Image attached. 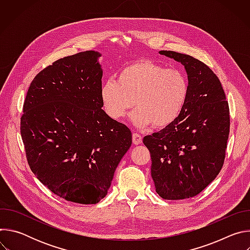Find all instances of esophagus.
<instances>
[{
    "label": "esophagus",
    "instance_id": "esophagus-1",
    "mask_svg": "<svg viewBox=\"0 0 250 250\" xmlns=\"http://www.w3.org/2000/svg\"><path fill=\"white\" fill-rule=\"evenodd\" d=\"M132 142H133V145L141 144V142H142V136L139 133L133 132L132 133Z\"/></svg>",
    "mask_w": 250,
    "mask_h": 250
}]
</instances>
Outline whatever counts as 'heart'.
I'll use <instances>...</instances> for the list:
<instances>
[{
	"label": "heart",
	"instance_id": "1",
	"mask_svg": "<svg viewBox=\"0 0 250 250\" xmlns=\"http://www.w3.org/2000/svg\"><path fill=\"white\" fill-rule=\"evenodd\" d=\"M188 93V80L182 71L144 59L123 68L118 80L104 81L101 99L112 120L124 119L134 103L136 110L130 119L136 127L153 125L163 128L179 117Z\"/></svg>",
	"mask_w": 250,
	"mask_h": 250
}]
</instances>
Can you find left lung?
<instances>
[{"instance_id":"left-lung-1","label":"left lung","mask_w":250,"mask_h":250,"mask_svg":"<svg viewBox=\"0 0 250 250\" xmlns=\"http://www.w3.org/2000/svg\"><path fill=\"white\" fill-rule=\"evenodd\" d=\"M161 55L184 65L189 93L170 125L144 138L151 156V177L165 200L194 197L220 173L229 133V109L218 76L202 61L179 52Z\"/></svg>"}]
</instances>
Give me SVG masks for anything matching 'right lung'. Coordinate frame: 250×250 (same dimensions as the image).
Here are the masks:
<instances>
[{
	"instance_id": "right-lung-1",
	"label": "right lung",
	"mask_w": 250,
	"mask_h": 250,
	"mask_svg": "<svg viewBox=\"0 0 250 250\" xmlns=\"http://www.w3.org/2000/svg\"><path fill=\"white\" fill-rule=\"evenodd\" d=\"M100 56L84 51L41 71L21 119L31 171L55 195L84 205L105 197L131 146L130 129L102 110Z\"/></svg>"
}]
</instances>
